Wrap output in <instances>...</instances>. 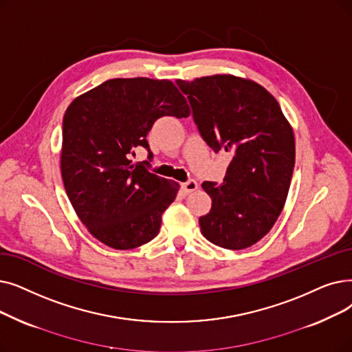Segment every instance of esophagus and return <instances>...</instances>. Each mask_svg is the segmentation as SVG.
<instances>
[{
  "label": "esophagus",
  "instance_id": "34e87169",
  "mask_svg": "<svg viewBox=\"0 0 352 352\" xmlns=\"http://www.w3.org/2000/svg\"><path fill=\"white\" fill-rule=\"evenodd\" d=\"M197 187H198V184H197V181H194V179H188L187 182H184V184H181V190L184 194H190V192L195 191Z\"/></svg>",
  "mask_w": 352,
  "mask_h": 352
}]
</instances>
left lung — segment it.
Here are the masks:
<instances>
[{
    "mask_svg": "<svg viewBox=\"0 0 352 352\" xmlns=\"http://www.w3.org/2000/svg\"><path fill=\"white\" fill-rule=\"evenodd\" d=\"M194 122L214 152H232L223 184L204 181L211 210L203 236L241 250L265 237L280 216L295 166L294 129L278 100L258 83L233 74L177 80Z\"/></svg>",
    "mask_w": 352,
    "mask_h": 352,
    "instance_id": "left-lung-1",
    "label": "left lung"
}]
</instances>
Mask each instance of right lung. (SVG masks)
I'll return each instance as SVG.
<instances>
[{
	"label": "right lung",
	"instance_id": "1",
	"mask_svg": "<svg viewBox=\"0 0 352 352\" xmlns=\"http://www.w3.org/2000/svg\"><path fill=\"white\" fill-rule=\"evenodd\" d=\"M188 115L186 98L165 79H111L69 104L60 168L69 200L95 239L129 250L158 234L179 184L131 157L142 146L152 158L146 135L157 119Z\"/></svg>",
	"mask_w": 352,
	"mask_h": 352
}]
</instances>
